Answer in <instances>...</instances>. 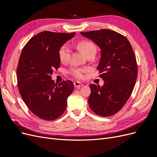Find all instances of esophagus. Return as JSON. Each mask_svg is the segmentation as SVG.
Listing matches in <instances>:
<instances>
[{
	"label": "esophagus",
	"instance_id": "1",
	"mask_svg": "<svg viewBox=\"0 0 157 157\" xmlns=\"http://www.w3.org/2000/svg\"><path fill=\"white\" fill-rule=\"evenodd\" d=\"M74 86H75V88H79L80 86H83V84H82L81 82L76 81V82H74Z\"/></svg>",
	"mask_w": 157,
	"mask_h": 157
}]
</instances>
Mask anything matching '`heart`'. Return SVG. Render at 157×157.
Instances as JSON below:
<instances>
[{
  "mask_svg": "<svg viewBox=\"0 0 157 157\" xmlns=\"http://www.w3.org/2000/svg\"><path fill=\"white\" fill-rule=\"evenodd\" d=\"M78 48L82 53L87 56L88 54L92 52H96V46L94 42L88 40H82L78 42ZM70 50L67 44H64L61 47L59 50V58L61 62H67L69 58ZM88 71V69H80V68H73L71 69L70 73L74 77L78 79H82L84 77V73Z\"/></svg>",
  "mask_w": 157,
  "mask_h": 157,
  "instance_id": "1",
  "label": "heart"
}]
</instances>
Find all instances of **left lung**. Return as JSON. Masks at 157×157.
<instances>
[{
  "instance_id": "obj_1",
  "label": "left lung",
  "mask_w": 157,
  "mask_h": 157,
  "mask_svg": "<svg viewBox=\"0 0 157 157\" xmlns=\"http://www.w3.org/2000/svg\"><path fill=\"white\" fill-rule=\"evenodd\" d=\"M80 34L94 42L101 50L98 70L104 84L101 87L90 85V108L99 116H112L125 105L135 86L137 65L134 50L124 36L110 29Z\"/></svg>"
}]
</instances>
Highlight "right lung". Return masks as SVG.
Listing matches in <instances>:
<instances>
[{"label":"right lung","instance_id":"obj_1","mask_svg":"<svg viewBox=\"0 0 157 157\" xmlns=\"http://www.w3.org/2000/svg\"><path fill=\"white\" fill-rule=\"evenodd\" d=\"M75 33L42 31L27 42L17 67L19 92L29 110L45 121H53L64 113L74 84L63 80L58 85L52 79L59 67V50Z\"/></svg>","mask_w":157,"mask_h":157}]
</instances>
